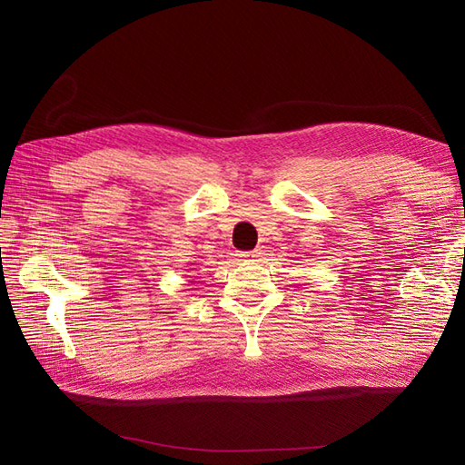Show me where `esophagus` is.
Segmentation results:
<instances>
[{
	"label": "esophagus",
	"instance_id": "34e87169",
	"mask_svg": "<svg viewBox=\"0 0 465 465\" xmlns=\"http://www.w3.org/2000/svg\"><path fill=\"white\" fill-rule=\"evenodd\" d=\"M263 254L262 250H254V252H246V254H242V258L244 260H248V262H258V258Z\"/></svg>",
	"mask_w": 465,
	"mask_h": 465
}]
</instances>
